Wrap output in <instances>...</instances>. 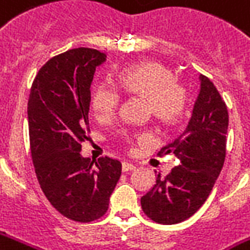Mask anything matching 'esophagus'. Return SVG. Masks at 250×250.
Returning <instances> with one entry per match:
<instances>
[{
    "label": "esophagus",
    "instance_id": "esophagus-1",
    "mask_svg": "<svg viewBox=\"0 0 250 250\" xmlns=\"http://www.w3.org/2000/svg\"><path fill=\"white\" fill-rule=\"evenodd\" d=\"M134 169H135V165H134L132 162L125 161L122 164V170H123V172H128V170H134Z\"/></svg>",
    "mask_w": 250,
    "mask_h": 250
}]
</instances>
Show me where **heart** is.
<instances>
[{
  "label": "heart",
  "mask_w": 250,
  "mask_h": 250,
  "mask_svg": "<svg viewBox=\"0 0 250 250\" xmlns=\"http://www.w3.org/2000/svg\"><path fill=\"white\" fill-rule=\"evenodd\" d=\"M118 86L127 95L138 96L147 103V112L165 125L177 123L188 107L189 95L170 67L160 62H142L128 66L118 74ZM120 96L107 85H96L90 95V105L99 118H109L116 111ZM125 141L130 137L125 135ZM150 139V134H141Z\"/></svg>",
  "instance_id": "b5f03b06"
}]
</instances>
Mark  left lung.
<instances>
[{"mask_svg": "<svg viewBox=\"0 0 250 250\" xmlns=\"http://www.w3.org/2000/svg\"><path fill=\"white\" fill-rule=\"evenodd\" d=\"M200 93L184 132L158 155L173 153L180 160L170 173L157 174L155 184L141 198L143 212L161 225L188 219L208 198L226 157L229 113L215 85L200 76Z\"/></svg>", "mask_w": 250, "mask_h": 250, "instance_id": "obj_1", "label": "left lung"}]
</instances>
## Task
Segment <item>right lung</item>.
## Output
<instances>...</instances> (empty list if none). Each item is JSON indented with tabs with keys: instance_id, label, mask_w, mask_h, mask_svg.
<instances>
[{
	"instance_id": "1",
	"label": "right lung",
	"mask_w": 250,
	"mask_h": 250,
	"mask_svg": "<svg viewBox=\"0 0 250 250\" xmlns=\"http://www.w3.org/2000/svg\"><path fill=\"white\" fill-rule=\"evenodd\" d=\"M107 59L95 48H73L52 57L35 77L28 99L29 145L35 173L52 207L76 222H92L108 210L122 164L81 155L89 137L90 83Z\"/></svg>"
}]
</instances>
